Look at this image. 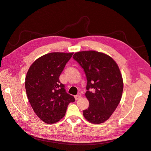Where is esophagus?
Masks as SVG:
<instances>
[{
    "label": "esophagus",
    "mask_w": 151,
    "mask_h": 151,
    "mask_svg": "<svg viewBox=\"0 0 151 151\" xmlns=\"http://www.w3.org/2000/svg\"><path fill=\"white\" fill-rule=\"evenodd\" d=\"M81 97H82V94H81L80 93H79V94H78L77 95L75 96V99H76V100H78V99H79Z\"/></svg>",
    "instance_id": "1"
}]
</instances>
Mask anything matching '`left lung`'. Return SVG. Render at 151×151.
I'll list each match as a JSON object with an SVG mask.
<instances>
[{"label":"left lung","instance_id":"obj_1","mask_svg":"<svg viewBox=\"0 0 151 151\" xmlns=\"http://www.w3.org/2000/svg\"><path fill=\"white\" fill-rule=\"evenodd\" d=\"M87 80L86 96L89 106L83 111L84 117L92 124L107 121L117 109L123 91V80L115 61L105 53L89 50L75 53Z\"/></svg>","mask_w":151,"mask_h":151}]
</instances>
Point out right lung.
Returning a JSON list of instances; mask_svg holds the SVG:
<instances>
[{
	"label": "right lung",
	"mask_w": 151,
	"mask_h": 151,
	"mask_svg": "<svg viewBox=\"0 0 151 151\" xmlns=\"http://www.w3.org/2000/svg\"><path fill=\"white\" fill-rule=\"evenodd\" d=\"M73 53L52 52L40 57L30 65L25 77V89L34 112L46 124L64 117L75 98L68 94L59 76Z\"/></svg>",
	"instance_id": "1"
}]
</instances>
